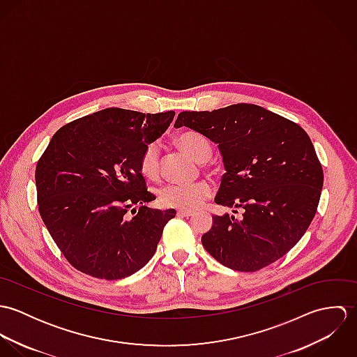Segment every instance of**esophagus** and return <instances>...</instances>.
Listing matches in <instances>:
<instances>
[{
	"mask_svg": "<svg viewBox=\"0 0 357 357\" xmlns=\"http://www.w3.org/2000/svg\"><path fill=\"white\" fill-rule=\"evenodd\" d=\"M194 214V211L192 210H184V208H180L178 211H177V215H180V217H190V215H192Z\"/></svg>",
	"mask_w": 357,
	"mask_h": 357,
	"instance_id": "34e87169",
	"label": "esophagus"
}]
</instances>
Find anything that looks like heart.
Segmentation results:
<instances>
[{
    "mask_svg": "<svg viewBox=\"0 0 357 357\" xmlns=\"http://www.w3.org/2000/svg\"><path fill=\"white\" fill-rule=\"evenodd\" d=\"M176 143L198 162H206L211 155V146L202 135L194 130H184L177 135ZM140 172L144 177L155 180L160 172L159 147L149 144L140 156ZM211 195V185L207 181H194L184 184H167L159 192V199L165 206L184 210H194Z\"/></svg>",
    "mask_w": 357,
    "mask_h": 357,
    "instance_id": "heart-1",
    "label": "heart"
}]
</instances>
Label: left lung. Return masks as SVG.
<instances>
[{
	"instance_id": "obj_1",
	"label": "left lung",
	"mask_w": 357,
	"mask_h": 357,
	"mask_svg": "<svg viewBox=\"0 0 357 357\" xmlns=\"http://www.w3.org/2000/svg\"><path fill=\"white\" fill-rule=\"evenodd\" d=\"M174 126L218 144L227 172L214 202L243 208L239 218L213 215L204 249L241 272L262 269L290 252L310 225L323 187V169L305 130L246 102L183 111Z\"/></svg>"
}]
</instances>
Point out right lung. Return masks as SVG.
Instances as JSON below:
<instances>
[{
  "label": "right lung",
  "mask_w": 357,
  "mask_h": 357,
  "mask_svg": "<svg viewBox=\"0 0 357 357\" xmlns=\"http://www.w3.org/2000/svg\"><path fill=\"white\" fill-rule=\"evenodd\" d=\"M173 118L174 111L105 108L53 135L36 169L38 210L75 269L116 280L151 259L176 210L144 206L155 195L140 172V156Z\"/></svg>",
  "instance_id": "1"
}]
</instances>
